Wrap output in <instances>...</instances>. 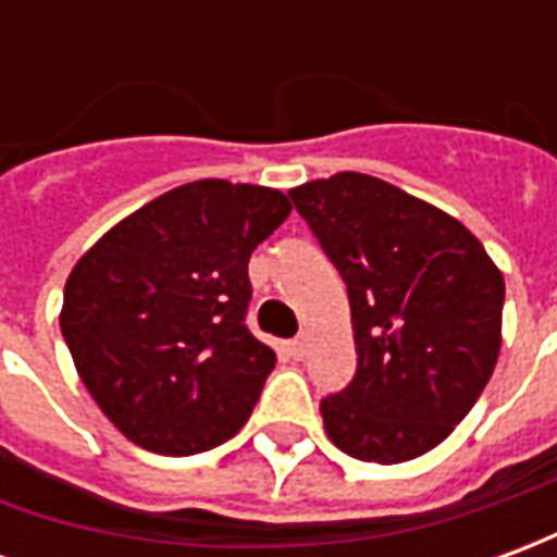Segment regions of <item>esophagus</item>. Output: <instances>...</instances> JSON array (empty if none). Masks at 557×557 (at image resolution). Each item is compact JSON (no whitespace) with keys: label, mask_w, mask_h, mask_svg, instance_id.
I'll return each mask as SVG.
<instances>
[{"label":"esophagus","mask_w":557,"mask_h":557,"mask_svg":"<svg viewBox=\"0 0 557 557\" xmlns=\"http://www.w3.org/2000/svg\"><path fill=\"white\" fill-rule=\"evenodd\" d=\"M286 351H289V358H295V361H301L304 355H307V343H304L301 337L289 339V343H286Z\"/></svg>","instance_id":"esophagus-1"}]
</instances>
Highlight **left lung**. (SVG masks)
Returning <instances> with one entry per match:
<instances>
[{"label": "left lung", "instance_id": "obj_1", "mask_svg": "<svg viewBox=\"0 0 557 557\" xmlns=\"http://www.w3.org/2000/svg\"><path fill=\"white\" fill-rule=\"evenodd\" d=\"M289 196L349 289L358 370L322 399L327 438L379 466L423 456L495 370L502 271L459 220L373 175L337 172Z\"/></svg>", "mask_w": 557, "mask_h": 557}]
</instances>
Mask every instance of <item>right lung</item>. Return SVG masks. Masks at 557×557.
Instances as JSON below:
<instances>
[{
    "instance_id": "obj_1",
    "label": "right lung",
    "mask_w": 557,
    "mask_h": 557,
    "mask_svg": "<svg viewBox=\"0 0 557 557\" xmlns=\"http://www.w3.org/2000/svg\"><path fill=\"white\" fill-rule=\"evenodd\" d=\"M289 211L280 190L202 178L127 214L74 265L62 337L125 438L190 456L247 423L277 363L244 325L247 262Z\"/></svg>"
}]
</instances>
